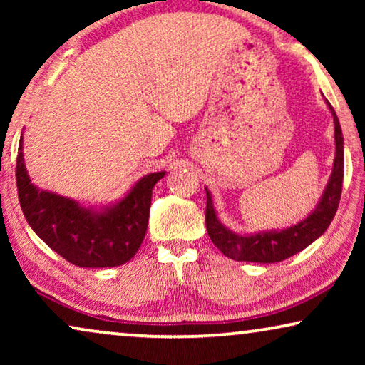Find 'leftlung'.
<instances>
[{
  "label": "left lung",
  "instance_id": "8db88e82",
  "mask_svg": "<svg viewBox=\"0 0 365 365\" xmlns=\"http://www.w3.org/2000/svg\"><path fill=\"white\" fill-rule=\"evenodd\" d=\"M334 118V138H336V158H334V168L331 179H329L326 191H324L321 201L312 214L301 221L296 226L284 229V231H269L259 232L252 236H239L224 227L214 211L211 194L206 189V229L209 237L219 251L226 257L234 261L244 262H281L284 259L301 252L309 244L322 236L324 231L336 216L339 201L342 194V179H344V138L342 129L339 124L337 114L327 101Z\"/></svg>",
  "mask_w": 365,
  "mask_h": 365
}]
</instances>
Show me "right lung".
<instances>
[{
	"label": "right lung",
	"instance_id": "add662e5",
	"mask_svg": "<svg viewBox=\"0 0 365 365\" xmlns=\"http://www.w3.org/2000/svg\"><path fill=\"white\" fill-rule=\"evenodd\" d=\"M164 174H148L123 201L94 211L73 199L39 191L24 168L23 136L18 148L16 184L24 217L54 252L78 267L121 266L138 252L148 229L153 187Z\"/></svg>",
	"mask_w": 365,
	"mask_h": 365
}]
</instances>
